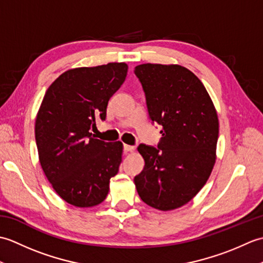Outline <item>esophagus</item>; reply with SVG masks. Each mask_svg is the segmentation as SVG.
Masks as SVG:
<instances>
[{"label": "esophagus", "instance_id": "1", "mask_svg": "<svg viewBox=\"0 0 263 263\" xmlns=\"http://www.w3.org/2000/svg\"><path fill=\"white\" fill-rule=\"evenodd\" d=\"M136 150V148L133 147V146H128V144H124V152L125 153H132V152H135Z\"/></svg>", "mask_w": 263, "mask_h": 263}]
</instances>
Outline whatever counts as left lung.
<instances>
[{
	"mask_svg": "<svg viewBox=\"0 0 263 263\" xmlns=\"http://www.w3.org/2000/svg\"><path fill=\"white\" fill-rule=\"evenodd\" d=\"M135 73L146 93L149 116L158 123V148L140 144L143 171L135 177L139 197L161 211L191 201L216 163L219 121L199 78L178 64H140Z\"/></svg>",
	"mask_w": 263,
	"mask_h": 263,
	"instance_id": "left-lung-1",
	"label": "left lung"
}]
</instances>
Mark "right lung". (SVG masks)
I'll return each instance as SVG.
<instances>
[{
    "label": "right lung",
    "mask_w": 263,
    "mask_h": 263,
    "mask_svg": "<svg viewBox=\"0 0 263 263\" xmlns=\"http://www.w3.org/2000/svg\"><path fill=\"white\" fill-rule=\"evenodd\" d=\"M127 74L126 63L65 71L48 87L38 109L35 137L38 158L60 198L79 208L102 203L119 172L123 143L92 137L96 120Z\"/></svg>",
    "instance_id": "add662e5"
}]
</instances>
